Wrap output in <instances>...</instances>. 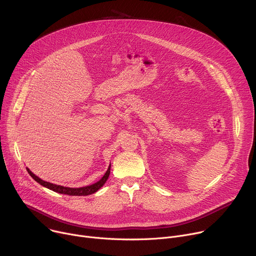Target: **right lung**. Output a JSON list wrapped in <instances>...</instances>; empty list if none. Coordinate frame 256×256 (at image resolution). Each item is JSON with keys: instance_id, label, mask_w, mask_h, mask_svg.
I'll use <instances>...</instances> for the list:
<instances>
[{"instance_id": "obj_1", "label": "right lung", "mask_w": 256, "mask_h": 256, "mask_svg": "<svg viewBox=\"0 0 256 256\" xmlns=\"http://www.w3.org/2000/svg\"><path fill=\"white\" fill-rule=\"evenodd\" d=\"M29 175L35 180L38 181V184L52 192H58V194H68V196H89V194H95L98 190H100L104 184L106 182V180L108 179L109 177V174H110V165H109L107 171L105 172V174L103 175V177L97 181L96 184H91V186H84V188H64V186H58V184H50V182H48V181H44L42 179H40V177L36 176L35 174H33L28 168H26Z\"/></svg>"}]
</instances>
